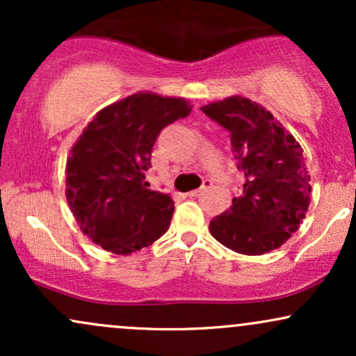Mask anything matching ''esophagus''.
I'll return each mask as SVG.
<instances>
[{"label": "esophagus", "instance_id": "1", "mask_svg": "<svg viewBox=\"0 0 356 356\" xmlns=\"http://www.w3.org/2000/svg\"><path fill=\"white\" fill-rule=\"evenodd\" d=\"M211 187H212V181H211V179H206V181L202 182V186L199 187V189L187 192V195H189V197H194V195H199V194H201V192H204L206 189H211Z\"/></svg>", "mask_w": 356, "mask_h": 356}]
</instances>
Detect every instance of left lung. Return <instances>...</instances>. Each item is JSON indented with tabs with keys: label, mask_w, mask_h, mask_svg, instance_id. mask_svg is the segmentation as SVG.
<instances>
[{
	"label": "left lung",
	"mask_w": 356,
	"mask_h": 356,
	"mask_svg": "<svg viewBox=\"0 0 356 356\" xmlns=\"http://www.w3.org/2000/svg\"><path fill=\"white\" fill-rule=\"evenodd\" d=\"M201 110L229 132L232 154L244 174L243 194L232 199L229 211L211 220V234L239 254L257 256L280 248L300 227L309 206L303 149L271 112L244 97Z\"/></svg>",
	"instance_id": "obj_1"
}]
</instances>
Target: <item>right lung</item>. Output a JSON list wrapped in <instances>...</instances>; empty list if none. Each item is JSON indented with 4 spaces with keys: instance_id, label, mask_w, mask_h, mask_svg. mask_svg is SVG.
I'll return each mask as SVG.
<instances>
[{
    "instance_id": "obj_1",
    "label": "right lung",
    "mask_w": 356,
    "mask_h": 356,
    "mask_svg": "<svg viewBox=\"0 0 356 356\" xmlns=\"http://www.w3.org/2000/svg\"><path fill=\"white\" fill-rule=\"evenodd\" d=\"M192 107L136 93L100 110L67 161V201L81 231L105 251L132 254L169 229L174 202L150 191L145 172L159 134Z\"/></svg>"
}]
</instances>
